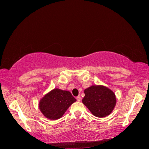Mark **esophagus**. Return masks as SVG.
Returning <instances> with one entry per match:
<instances>
[{"instance_id":"1","label":"esophagus","mask_w":149,"mask_h":149,"mask_svg":"<svg viewBox=\"0 0 149 149\" xmlns=\"http://www.w3.org/2000/svg\"><path fill=\"white\" fill-rule=\"evenodd\" d=\"M76 100H77L78 101H81V96H78L76 97Z\"/></svg>"}]
</instances>
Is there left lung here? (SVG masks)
I'll return each mask as SVG.
<instances>
[{"label":"left lung","instance_id":"1","mask_svg":"<svg viewBox=\"0 0 149 149\" xmlns=\"http://www.w3.org/2000/svg\"><path fill=\"white\" fill-rule=\"evenodd\" d=\"M82 102L91 113L97 118L109 115L116 104V96L111 89L101 85L91 86L86 89Z\"/></svg>","mask_w":149,"mask_h":149}]
</instances>
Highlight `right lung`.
<instances>
[{
	"label": "right lung",
	"mask_w": 149,
	"mask_h": 149,
	"mask_svg": "<svg viewBox=\"0 0 149 149\" xmlns=\"http://www.w3.org/2000/svg\"><path fill=\"white\" fill-rule=\"evenodd\" d=\"M76 101L70 91L54 89L47 94L39 102L42 113L51 120L60 119L72 104Z\"/></svg>",
	"instance_id": "add662e5"
}]
</instances>
